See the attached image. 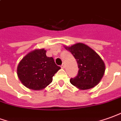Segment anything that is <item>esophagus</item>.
I'll list each match as a JSON object with an SVG mask.
<instances>
[{"instance_id": "esophagus-1", "label": "esophagus", "mask_w": 121, "mask_h": 121, "mask_svg": "<svg viewBox=\"0 0 121 121\" xmlns=\"http://www.w3.org/2000/svg\"><path fill=\"white\" fill-rule=\"evenodd\" d=\"M65 63H62V65H61V68H62V69H65Z\"/></svg>"}]
</instances>
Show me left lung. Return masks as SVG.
<instances>
[{
	"instance_id": "left-lung-1",
	"label": "left lung",
	"mask_w": 121,
	"mask_h": 121,
	"mask_svg": "<svg viewBox=\"0 0 121 121\" xmlns=\"http://www.w3.org/2000/svg\"><path fill=\"white\" fill-rule=\"evenodd\" d=\"M76 59L78 75L70 79V83L80 90H88L97 86L104 76L105 66L99 55L84 43L65 46Z\"/></svg>"
}]
</instances>
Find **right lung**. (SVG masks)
Returning <instances> with one entry per match:
<instances>
[{"label": "right lung", "instance_id": "obj_1", "mask_svg": "<svg viewBox=\"0 0 121 121\" xmlns=\"http://www.w3.org/2000/svg\"><path fill=\"white\" fill-rule=\"evenodd\" d=\"M60 67L52 57L46 55L44 49H35L27 53L19 62L17 74L26 87L34 90H41L50 84L52 77Z\"/></svg>", "mask_w": 121, "mask_h": 121}]
</instances>
